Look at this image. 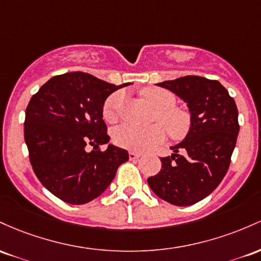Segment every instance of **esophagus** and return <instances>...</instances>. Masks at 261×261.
<instances>
[{
	"mask_svg": "<svg viewBox=\"0 0 261 261\" xmlns=\"http://www.w3.org/2000/svg\"><path fill=\"white\" fill-rule=\"evenodd\" d=\"M140 156H142V154H140V153H134V151H129V159L130 160H136Z\"/></svg>",
	"mask_w": 261,
	"mask_h": 261,
	"instance_id": "obj_1",
	"label": "esophagus"
}]
</instances>
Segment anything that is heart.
<instances>
[{"label":"heart","mask_w":261,"mask_h":261,"mask_svg":"<svg viewBox=\"0 0 261 261\" xmlns=\"http://www.w3.org/2000/svg\"><path fill=\"white\" fill-rule=\"evenodd\" d=\"M146 101L156 108L154 121L161 124H151L149 127H136L123 124L113 130V142L121 148L132 151H145L159 145L165 139V129L172 139H182L191 128V117L186 111L176 106V97L171 92L159 87H148L142 91ZM123 99V92L116 91L105 99L102 105V117L107 123L117 122L119 108Z\"/></svg>","instance_id":"obj_1"}]
</instances>
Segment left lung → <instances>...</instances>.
Masks as SVG:
<instances>
[{"mask_svg":"<svg viewBox=\"0 0 261 261\" xmlns=\"http://www.w3.org/2000/svg\"><path fill=\"white\" fill-rule=\"evenodd\" d=\"M156 85L186 102L191 128L172 146L174 154L160 159L162 169L148 184L164 201L190 206L215 191L227 174L239 133L238 110L217 80L189 75Z\"/></svg>","mask_w":261,"mask_h":261,"instance_id":"8db88e82","label":"left lung"}]
</instances>
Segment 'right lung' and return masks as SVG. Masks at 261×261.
<instances>
[{"label":"right lung","mask_w":261,"mask_h":261,"mask_svg":"<svg viewBox=\"0 0 261 261\" xmlns=\"http://www.w3.org/2000/svg\"><path fill=\"white\" fill-rule=\"evenodd\" d=\"M127 85L75 71L54 76L32 96L24 119L29 162L43 186L64 202L84 204L98 197L129 158L118 146L99 148L110 140L102 105Z\"/></svg>","instance_id":"add662e5"}]
</instances>
